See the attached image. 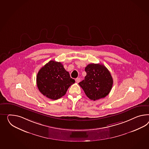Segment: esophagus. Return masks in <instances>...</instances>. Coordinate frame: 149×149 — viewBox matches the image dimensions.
<instances>
[{
    "mask_svg": "<svg viewBox=\"0 0 149 149\" xmlns=\"http://www.w3.org/2000/svg\"><path fill=\"white\" fill-rule=\"evenodd\" d=\"M80 81V78H77L76 79V81L77 83H79Z\"/></svg>",
    "mask_w": 149,
    "mask_h": 149,
    "instance_id": "34e87169",
    "label": "esophagus"
}]
</instances>
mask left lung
<instances>
[{"mask_svg": "<svg viewBox=\"0 0 149 149\" xmlns=\"http://www.w3.org/2000/svg\"><path fill=\"white\" fill-rule=\"evenodd\" d=\"M85 71L86 76L79 85L88 98L95 100L108 95L112 87L113 79L107 68L93 63L87 65Z\"/></svg>", "mask_w": 149, "mask_h": 149, "instance_id": "1", "label": "left lung"}]
</instances>
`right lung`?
<instances>
[{
    "label": "right lung",
    "instance_id": "right-lung-1",
    "mask_svg": "<svg viewBox=\"0 0 149 149\" xmlns=\"http://www.w3.org/2000/svg\"><path fill=\"white\" fill-rule=\"evenodd\" d=\"M74 82L61 63L54 61H50L44 65L37 76L39 91L52 100L59 99L65 95L69 87Z\"/></svg>",
    "mask_w": 149,
    "mask_h": 149
}]
</instances>
